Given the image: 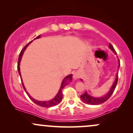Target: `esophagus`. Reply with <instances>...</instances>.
<instances>
[{
	"label": "esophagus",
	"mask_w": 133,
	"mask_h": 133,
	"mask_svg": "<svg viewBox=\"0 0 133 133\" xmlns=\"http://www.w3.org/2000/svg\"><path fill=\"white\" fill-rule=\"evenodd\" d=\"M73 77H74V79H77L79 77V76H78V75H77V74H74V76H73Z\"/></svg>",
	"instance_id": "34e87169"
}]
</instances>
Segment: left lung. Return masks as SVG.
<instances>
[{
  "mask_svg": "<svg viewBox=\"0 0 133 133\" xmlns=\"http://www.w3.org/2000/svg\"><path fill=\"white\" fill-rule=\"evenodd\" d=\"M109 47L110 49L112 50L114 53H115V54H116V52L115 50H114L113 46H112L110 43H109ZM119 67H120V61L119 60L118 68H119ZM81 81H82V79H81ZM117 81H118V73L117 72L116 76L115 81L114 82L113 84H112V86H111L110 90H109V92L107 93L106 95L103 96V97H93V96H91L90 95H89V94H88V92L86 91V92L84 93L83 94H82V95L81 96V98L82 101L84 102L85 103L88 104H91V105H98V104H100L104 103L105 101H106L111 97V95L112 94V93H113L114 89H115L116 88V86Z\"/></svg>",
  "mask_w": 133,
  "mask_h": 133,
  "instance_id": "left-lung-1",
  "label": "left lung"
}]
</instances>
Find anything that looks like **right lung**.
Returning a JSON list of instances; mask_svg holds the SVG:
<instances>
[{"label": "right lung", "mask_w": 133, "mask_h": 133, "mask_svg": "<svg viewBox=\"0 0 133 133\" xmlns=\"http://www.w3.org/2000/svg\"><path fill=\"white\" fill-rule=\"evenodd\" d=\"M39 38H40V36H37V37L35 38L34 39H39ZM33 41H31L29 43H28L26 45H25V47H24V48L22 49V50L21 51V53H20L19 54V59H18V64H17V69H18V72H19V74L20 75V77H21V81H22V86H23V88H24V89L25 90V91L26 92L27 94L28 95L29 97H30V99H31L32 101L34 102V103H36V104L39 105V106H40L41 107H44V108H50V107H52V106H56V105H57L60 103L62 99V89H63L64 87L66 86L67 84H68L69 82H71L72 81V74H70V75H69L68 76H66V77H65L64 79H63V81H62V83H61V86L60 87V89H59V91H58L57 94H56V96H55L53 99H52L51 100H49V101H37V100H35L34 99H33L32 97L30 96L29 94V93L27 92L26 91V89H25V86H24V83H23L22 82V77H21V72H20V62H21V59H22V55L24 54V51H25V50L26 49V48L27 47L29 44L31 43Z\"/></svg>", "instance_id": "add662e5"}]
</instances>
